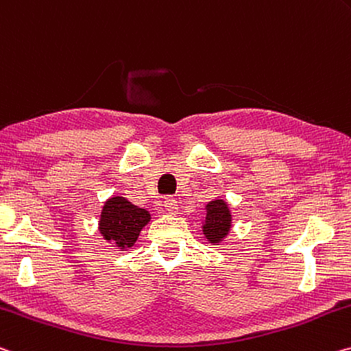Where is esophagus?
Instances as JSON below:
<instances>
[{
  "label": "esophagus",
  "instance_id": "1",
  "mask_svg": "<svg viewBox=\"0 0 351 351\" xmlns=\"http://www.w3.org/2000/svg\"><path fill=\"white\" fill-rule=\"evenodd\" d=\"M164 208H165V213L176 214V210H178L176 199H175L173 197H167V198L164 199Z\"/></svg>",
  "mask_w": 351,
  "mask_h": 351
}]
</instances>
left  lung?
I'll use <instances>...</instances> for the list:
<instances>
[{
  "label": "left lung",
  "mask_w": 351,
  "mask_h": 351,
  "mask_svg": "<svg viewBox=\"0 0 351 351\" xmlns=\"http://www.w3.org/2000/svg\"><path fill=\"white\" fill-rule=\"evenodd\" d=\"M206 217L202 225L203 236L210 245H220L232 228V214L225 199L215 198L204 206Z\"/></svg>",
  "instance_id": "left-lung-1"
}]
</instances>
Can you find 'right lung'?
<instances>
[{"label": "right lung", "instance_id": "1", "mask_svg": "<svg viewBox=\"0 0 351 351\" xmlns=\"http://www.w3.org/2000/svg\"><path fill=\"white\" fill-rule=\"evenodd\" d=\"M152 220L147 209L132 204L125 197L114 195L103 204L98 220V231L106 242L120 250L134 247L143 226Z\"/></svg>", "mask_w": 351, "mask_h": 351}]
</instances>
